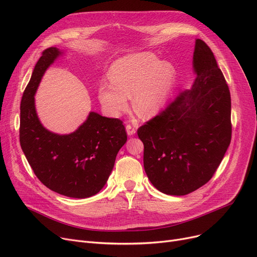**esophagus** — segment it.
Masks as SVG:
<instances>
[{
    "label": "esophagus",
    "instance_id": "34e87169",
    "mask_svg": "<svg viewBox=\"0 0 257 257\" xmlns=\"http://www.w3.org/2000/svg\"><path fill=\"white\" fill-rule=\"evenodd\" d=\"M126 131H127L128 136L131 137V136H134V134H136L137 129H136V127L132 126V125H127V126H126Z\"/></svg>",
    "mask_w": 257,
    "mask_h": 257
}]
</instances>
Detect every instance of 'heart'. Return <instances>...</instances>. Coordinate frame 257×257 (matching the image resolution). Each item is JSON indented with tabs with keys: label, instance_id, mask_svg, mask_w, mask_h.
I'll list each match as a JSON object with an SVG mask.
<instances>
[{
	"label": "heart",
	"instance_id": "heart-1",
	"mask_svg": "<svg viewBox=\"0 0 257 257\" xmlns=\"http://www.w3.org/2000/svg\"><path fill=\"white\" fill-rule=\"evenodd\" d=\"M109 75L111 81H102L99 86V99L111 115L127 109L129 96H132L134 110L140 114H156L169 100L177 78L171 62L160 61L150 52L117 59Z\"/></svg>",
	"mask_w": 257,
	"mask_h": 257
}]
</instances>
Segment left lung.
I'll use <instances>...</instances> for the list:
<instances>
[{"label":"left lung","mask_w":257,"mask_h":257,"mask_svg":"<svg viewBox=\"0 0 257 257\" xmlns=\"http://www.w3.org/2000/svg\"><path fill=\"white\" fill-rule=\"evenodd\" d=\"M196 78L168 108L140 127L144 168L161 193L184 196L207 183L231 141V99L213 53L199 38Z\"/></svg>","instance_id":"obj_1"}]
</instances>
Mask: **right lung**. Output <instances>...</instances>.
<instances>
[{
	"instance_id": "1",
	"label": "right lung",
	"mask_w": 257,
	"mask_h": 257,
	"mask_svg": "<svg viewBox=\"0 0 257 257\" xmlns=\"http://www.w3.org/2000/svg\"><path fill=\"white\" fill-rule=\"evenodd\" d=\"M63 52L52 47L43 52L21 102L20 143L36 177L51 191L83 199L98 194L127 142L123 121L90 111L70 134L54 133L40 123L35 92L48 67Z\"/></svg>"
}]
</instances>
